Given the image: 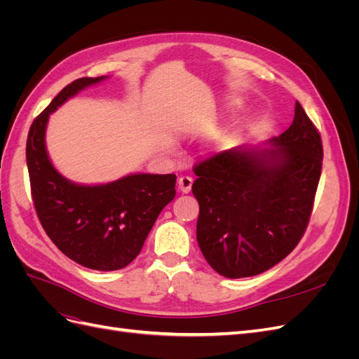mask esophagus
I'll return each instance as SVG.
<instances>
[{"label": "esophagus", "instance_id": "1", "mask_svg": "<svg viewBox=\"0 0 359 359\" xmlns=\"http://www.w3.org/2000/svg\"><path fill=\"white\" fill-rule=\"evenodd\" d=\"M191 184H193V178H190V177H180L178 178V189L181 193H190Z\"/></svg>", "mask_w": 359, "mask_h": 359}]
</instances>
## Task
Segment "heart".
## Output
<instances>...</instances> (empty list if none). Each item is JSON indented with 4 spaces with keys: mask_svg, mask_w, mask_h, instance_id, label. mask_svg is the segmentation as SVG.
Returning <instances> with one entry per match:
<instances>
[{
    "mask_svg": "<svg viewBox=\"0 0 359 359\" xmlns=\"http://www.w3.org/2000/svg\"><path fill=\"white\" fill-rule=\"evenodd\" d=\"M232 139V133L231 132H223V133H219L215 137H214V145L215 147H223L226 145L229 140Z\"/></svg>",
    "mask_w": 359,
    "mask_h": 359,
    "instance_id": "heart-1",
    "label": "heart"
}]
</instances>
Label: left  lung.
Instances as JSON below:
<instances>
[{"label":"left lung","mask_w":359,"mask_h":359,"mask_svg":"<svg viewBox=\"0 0 359 359\" xmlns=\"http://www.w3.org/2000/svg\"><path fill=\"white\" fill-rule=\"evenodd\" d=\"M273 148H233L194 166L196 238L214 271L257 276L295 248L307 229L320 178L322 139L295 103L290 127Z\"/></svg>","instance_id":"obj_1"}]
</instances>
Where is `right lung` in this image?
<instances>
[{
	"instance_id": "obj_1",
	"label": "right lung",
	"mask_w": 359,
	"mask_h": 359,
	"mask_svg": "<svg viewBox=\"0 0 359 359\" xmlns=\"http://www.w3.org/2000/svg\"><path fill=\"white\" fill-rule=\"evenodd\" d=\"M104 79L73 81L32 121L27 166L32 202L52 243L76 264L115 271L140 253L158 214L175 198L177 177L133 173L100 186H82L53 168L45 142L49 115L86 86Z\"/></svg>"
}]
</instances>
